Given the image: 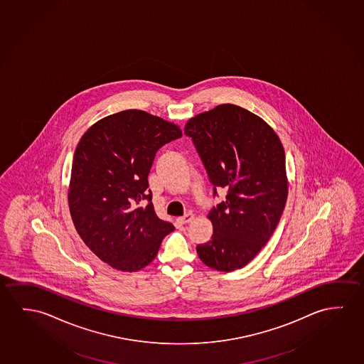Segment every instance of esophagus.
<instances>
[{
  "label": "esophagus",
  "instance_id": "34e87169",
  "mask_svg": "<svg viewBox=\"0 0 364 364\" xmlns=\"http://www.w3.org/2000/svg\"><path fill=\"white\" fill-rule=\"evenodd\" d=\"M196 218V215L193 214V213H188V214H185L184 217H180L178 218V223L179 224H186L191 223L193 220Z\"/></svg>",
  "mask_w": 364,
  "mask_h": 364
}]
</instances>
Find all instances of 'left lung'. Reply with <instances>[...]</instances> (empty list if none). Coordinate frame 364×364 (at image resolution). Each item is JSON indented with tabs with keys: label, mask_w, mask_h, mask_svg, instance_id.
I'll list each match as a JSON object with an SVG mask.
<instances>
[{
	"label": "left lung",
	"mask_w": 364,
	"mask_h": 364,
	"mask_svg": "<svg viewBox=\"0 0 364 364\" xmlns=\"http://www.w3.org/2000/svg\"><path fill=\"white\" fill-rule=\"evenodd\" d=\"M215 188L228 194L208 214L212 240L196 246L208 267H245L269 242L287 199L285 151L280 137L257 114L220 105L185 124Z\"/></svg>",
	"instance_id": "8db88e82"
}]
</instances>
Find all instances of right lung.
<instances>
[{"mask_svg":"<svg viewBox=\"0 0 364 364\" xmlns=\"http://www.w3.org/2000/svg\"><path fill=\"white\" fill-rule=\"evenodd\" d=\"M181 134L175 123L127 109L92 124L79 141L69 210L84 243L113 269H144L175 230L157 217L147 176L157 150Z\"/></svg>","mask_w":364,"mask_h":364,"instance_id":"1","label":"right lung"}]
</instances>
